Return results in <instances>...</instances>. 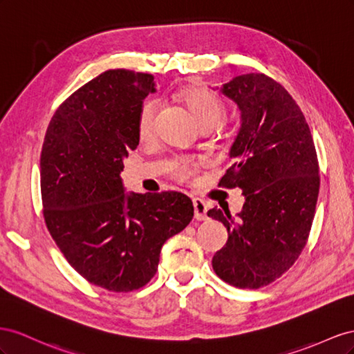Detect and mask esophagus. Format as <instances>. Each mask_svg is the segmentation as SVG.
<instances>
[{"label":"esophagus","instance_id":"esophagus-1","mask_svg":"<svg viewBox=\"0 0 354 354\" xmlns=\"http://www.w3.org/2000/svg\"><path fill=\"white\" fill-rule=\"evenodd\" d=\"M193 206H194V216L197 221H206L207 219V205L206 201L201 198H194L193 200Z\"/></svg>","mask_w":354,"mask_h":354}]
</instances>
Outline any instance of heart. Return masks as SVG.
Masks as SVG:
<instances>
[{"label": "heart", "mask_w": 354, "mask_h": 354, "mask_svg": "<svg viewBox=\"0 0 354 354\" xmlns=\"http://www.w3.org/2000/svg\"><path fill=\"white\" fill-rule=\"evenodd\" d=\"M178 96L189 109V113L193 114L200 127L215 126L225 115L224 102H222L218 95L210 92L206 87L188 86L180 90ZM157 111L158 102L156 99H147L145 102L140 105L136 118V130L138 135L142 139L151 136V133H153ZM197 166L198 160L194 157L178 158L174 165V174L176 178L185 180L194 175Z\"/></svg>", "instance_id": "1"}]
</instances>
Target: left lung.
<instances>
[{
	"label": "left lung",
	"instance_id": "obj_1",
	"mask_svg": "<svg viewBox=\"0 0 354 354\" xmlns=\"http://www.w3.org/2000/svg\"><path fill=\"white\" fill-rule=\"evenodd\" d=\"M240 109L233 160L219 185L239 187L245 205L207 215L228 231L212 267L228 285L258 289L295 264L306 248L320 187L319 161L304 114L288 90L266 74L239 75L221 87Z\"/></svg>",
	"mask_w": 354,
	"mask_h": 354
}]
</instances>
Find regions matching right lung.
I'll use <instances>...</instances> for the list:
<instances>
[{"label": "right lung", "instance_id": "obj_1", "mask_svg": "<svg viewBox=\"0 0 354 354\" xmlns=\"http://www.w3.org/2000/svg\"><path fill=\"white\" fill-rule=\"evenodd\" d=\"M154 77L109 69L60 105L39 158L46 225L87 281L130 292L154 277L161 246L194 216L183 193H124L120 174L139 145L136 118Z\"/></svg>", "mask_w": 354, "mask_h": 354}]
</instances>
